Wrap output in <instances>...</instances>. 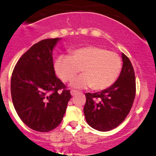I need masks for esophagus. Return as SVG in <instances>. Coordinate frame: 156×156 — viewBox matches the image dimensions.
Returning <instances> with one entry per match:
<instances>
[{"instance_id": "34e87169", "label": "esophagus", "mask_w": 156, "mask_h": 156, "mask_svg": "<svg viewBox=\"0 0 156 156\" xmlns=\"http://www.w3.org/2000/svg\"><path fill=\"white\" fill-rule=\"evenodd\" d=\"M78 93V90H71V94L72 95V96H74V95L77 94Z\"/></svg>"}]
</instances>
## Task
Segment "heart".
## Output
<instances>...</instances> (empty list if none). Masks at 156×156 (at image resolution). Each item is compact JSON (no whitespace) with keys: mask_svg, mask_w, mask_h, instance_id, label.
<instances>
[{"mask_svg":"<svg viewBox=\"0 0 156 156\" xmlns=\"http://www.w3.org/2000/svg\"><path fill=\"white\" fill-rule=\"evenodd\" d=\"M81 68L84 74L72 80V87L104 90L118 78L122 60L116 52L98 46H87L72 50V55H58L54 63L55 73L65 82L72 81Z\"/></svg>","mask_w":156,"mask_h":156,"instance_id":"heart-1","label":"heart"}]
</instances>
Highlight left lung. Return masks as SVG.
Instances as JSON below:
<instances>
[{
	"label": "left lung",
	"mask_w": 156,
	"mask_h": 156,
	"mask_svg": "<svg viewBox=\"0 0 156 156\" xmlns=\"http://www.w3.org/2000/svg\"><path fill=\"white\" fill-rule=\"evenodd\" d=\"M123 68L110 87L96 93H86L84 107L89 126L106 132L117 127L129 114L136 96V78L129 58L122 53Z\"/></svg>",
	"instance_id": "obj_1"
}]
</instances>
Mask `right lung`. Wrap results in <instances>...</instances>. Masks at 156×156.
Segmentation results:
<instances>
[{"mask_svg":"<svg viewBox=\"0 0 156 156\" xmlns=\"http://www.w3.org/2000/svg\"><path fill=\"white\" fill-rule=\"evenodd\" d=\"M58 38L33 45L16 62L10 81L12 101L18 116L33 130L46 133L61 123L70 90L56 77L52 50Z\"/></svg>","mask_w":156,"mask_h":156,"instance_id":"obj_1","label":"right lung"}]
</instances>
